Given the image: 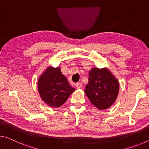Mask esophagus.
Returning a JSON list of instances; mask_svg holds the SVG:
<instances>
[{
	"label": "esophagus",
	"instance_id": "obj_1",
	"mask_svg": "<svg viewBox=\"0 0 149 149\" xmlns=\"http://www.w3.org/2000/svg\"><path fill=\"white\" fill-rule=\"evenodd\" d=\"M82 87V84L81 83H77L76 84V88L77 89H80Z\"/></svg>",
	"mask_w": 149,
	"mask_h": 149
}]
</instances>
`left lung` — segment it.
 <instances>
[{
    "label": "left lung",
    "mask_w": 149,
    "mask_h": 149,
    "mask_svg": "<svg viewBox=\"0 0 149 149\" xmlns=\"http://www.w3.org/2000/svg\"><path fill=\"white\" fill-rule=\"evenodd\" d=\"M89 75L85 94L98 109H107L116 100L119 91V82L107 68H93L90 70Z\"/></svg>",
    "instance_id": "left-lung-1"
}]
</instances>
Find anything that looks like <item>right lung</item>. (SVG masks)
<instances>
[{"label": "right lung", "instance_id": "add662e5", "mask_svg": "<svg viewBox=\"0 0 149 149\" xmlns=\"http://www.w3.org/2000/svg\"><path fill=\"white\" fill-rule=\"evenodd\" d=\"M40 97L47 104L58 108L68 99L75 89L62 74L59 67H48L38 81Z\"/></svg>", "mask_w": 149, "mask_h": 149}]
</instances>
